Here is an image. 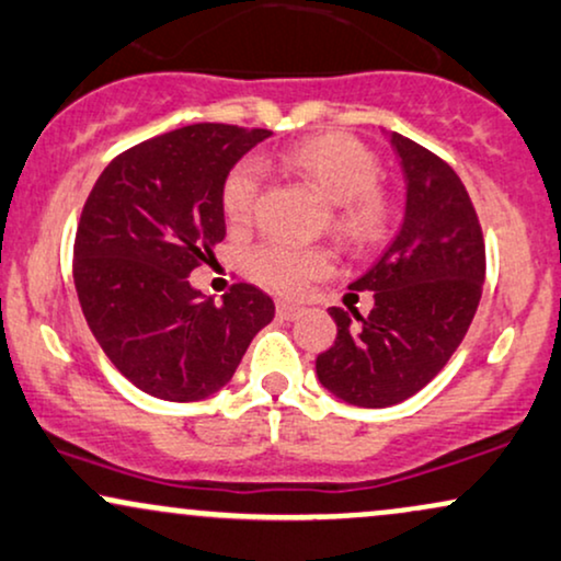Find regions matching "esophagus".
Here are the masks:
<instances>
[{"instance_id": "obj_1", "label": "esophagus", "mask_w": 561, "mask_h": 561, "mask_svg": "<svg viewBox=\"0 0 561 561\" xmlns=\"http://www.w3.org/2000/svg\"><path fill=\"white\" fill-rule=\"evenodd\" d=\"M302 313H306V308L295 306V302H287V300L276 302V316H279L282 321H295V319H300Z\"/></svg>"}]
</instances>
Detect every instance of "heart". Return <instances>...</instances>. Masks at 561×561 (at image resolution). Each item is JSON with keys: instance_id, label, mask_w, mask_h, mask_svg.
<instances>
[{"instance_id": "heart-1", "label": "heart", "mask_w": 561, "mask_h": 561, "mask_svg": "<svg viewBox=\"0 0 561 561\" xmlns=\"http://www.w3.org/2000/svg\"><path fill=\"white\" fill-rule=\"evenodd\" d=\"M282 164L332 204V227L355 245H370L387 232L391 204L376 182L381 164L360 140L342 133L316 135L282 153ZM261 191V170L253 161H240L221 185V208L229 227H248ZM332 268V255L323 248L268 240L248 259V274L263 287L282 295H300L313 279Z\"/></svg>"}]
</instances>
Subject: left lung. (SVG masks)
I'll use <instances>...</instances> for the list:
<instances>
[{"label": "left lung", "mask_w": 561, "mask_h": 561, "mask_svg": "<svg viewBox=\"0 0 561 561\" xmlns=\"http://www.w3.org/2000/svg\"><path fill=\"white\" fill-rule=\"evenodd\" d=\"M389 140L408 182L402 227L350 285L374 293V310L329 308L336 340L316 357L323 387L357 408H389L426 387L468 334L485 279L483 232L462 180L415 140Z\"/></svg>", "instance_id": "8db88e82"}]
</instances>
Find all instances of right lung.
Instances as JSON below:
<instances>
[{
    "label": "right lung",
    "instance_id": "1",
    "mask_svg": "<svg viewBox=\"0 0 561 561\" xmlns=\"http://www.w3.org/2000/svg\"><path fill=\"white\" fill-rule=\"evenodd\" d=\"M268 135L180 127L112 159L88 195L72 261L80 308L114 368L146 394L206 400L274 319V300L259 287L240 282L214 302L187 279L227 234L229 170Z\"/></svg>",
    "mask_w": 561,
    "mask_h": 561
}]
</instances>
